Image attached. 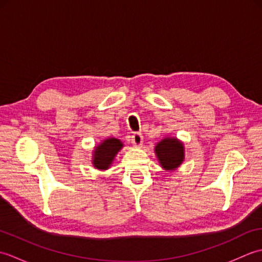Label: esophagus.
<instances>
[{"instance_id": "1", "label": "esophagus", "mask_w": 262, "mask_h": 262, "mask_svg": "<svg viewBox=\"0 0 262 262\" xmlns=\"http://www.w3.org/2000/svg\"><path fill=\"white\" fill-rule=\"evenodd\" d=\"M132 143L134 144V146H141L143 143V136L141 133H134L132 135Z\"/></svg>"}]
</instances>
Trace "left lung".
Masks as SVG:
<instances>
[{"mask_svg": "<svg viewBox=\"0 0 262 262\" xmlns=\"http://www.w3.org/2000/svg\"><path fill=\"white\" fill-rule=\"evenodd\" d=\"M155 153L166 170L178 168L183 161V145L177 138H164L155 146Z\"/></svg>", "mask_w": 262, "mask_h": 262, "instance_id": "obj_1", "label": "left lung"}]
</instances>
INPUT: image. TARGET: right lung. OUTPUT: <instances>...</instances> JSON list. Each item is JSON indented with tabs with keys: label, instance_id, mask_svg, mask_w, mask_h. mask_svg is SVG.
<instances>
[{
	"label": "right lung",
	"instance_id": "1",
	"mask_svg": "<svg viewBox=\"0 0 262 262\" xmlns=\"http://www.w3.org/2000/svg\"><path fill=\"white\" fill-rule=\"evenodd\" d=\"M122 147V143L117 138H108L96 147L93 158V165L99 170L108 169L115 155Z\"/></svg>",
	"mask_w": 262,
	"mask_h": 262
}]
</instances>
